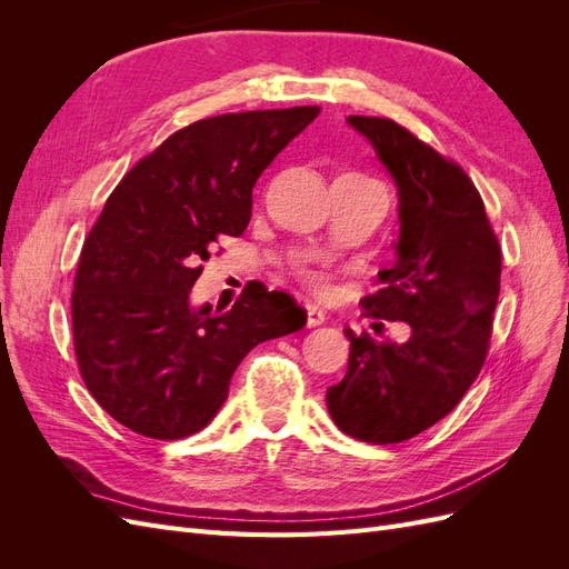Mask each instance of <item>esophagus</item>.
Listing matches in <instances>:
<instances>
[{
	"instance_id": "obj_1",
	"label": "esophagus",
	"mask_w": 569,
	"mask_h": 569,
	"mask_svg": "<svg viewBox=\"0 0 569 569\" xmlns=\"http://www.w3.org/2000/svg\"><path fill=\"white\" fill-rule=\"evenodd\" d=\"M306 316H308V327H318V325L325 322V313L320 311L318 306L308 303V306H306Z\"/></svg>"
}]
</instances>
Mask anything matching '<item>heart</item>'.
Listing matches in <instances>:
<instances>
[{
    "mask_svg": "<svg viewBox=\"0 0 569 569\" xmlns=\"http://www.w3.org/2000/svg\"><path fill=\"white\" fill-rule=\"evenodd\" d=\"M306 280H308V284H311L313 289H318V291H322L325 287H327V282H325V274L322 272H308L306 274Z\"/></svg>",
    "mask_w": 569,
    "mask_h": 569,
    "instance_id": "b5f03b06",
    "label": "heart"
}]
</instances>
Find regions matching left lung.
<instances>
[{
  "mask_svg": "<svg viewBox=\"0 0 569 569\" xmlns=\"http://www.w3.org/2000/svg\"><path fill=\"white\" fill-rule=\"evenodd\" d=\"M399 192L396 261L366 297L372 318L403 320L406 341L343 330L349 370L327 389L341 432L368 443H399L458 406L485 366L501 289V249L485 201L462 168L389 118L349 116Z\"/></svg>",
  "mask_w": 569,
  "mask_h": 569,
  "instance_id": "left-lung-1",
  "label": "left lung"
}]
</instances>
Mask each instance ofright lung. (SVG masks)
<instances>
[{
    "label": "right lung",
    "mask_w": 569,
    "mask_h": 569,
    "mask_svg": "<svg viewBox=\"0 0 569 569\" xmlns=\"http://www.w3.org/2000/svg\"><path fill=\"white\" fill-rule=\"evenodd\" d=\"M318 107L197 120L137 163L84 239L73 341L84 385L113 420L149 439H184L226 403L242 358L301 330L284 291L247 287L228 313L189 291L218 237H239L251 192Z\"/></svg>",
    "instance_id": "obj_1"
}]
</instances>
